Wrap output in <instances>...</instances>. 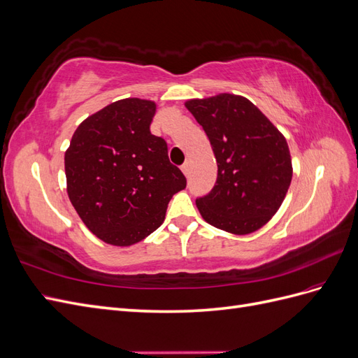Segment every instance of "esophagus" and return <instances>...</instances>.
Wrapping results in <instances>:
<instances>
[{
  "mask_svg": "<svg viewBox=\"0 0 358 358\" xmlns=\"http://www.w3.org/2000/svg\"><path fill=\"white\" fill-rule=\"evenodd\" d=\"M189 170H191V164H189V161H185V164L182 166V171H183V175L188 176V175H189Z\"/></svg>",
  "mask_w": 358,
  "mask_h": 358,
  "instance_id": "34e87169",
  "label": "esophagus"
}]
</instances>
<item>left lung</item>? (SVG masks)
I'll list each match as a JSON object with an SVG mask.
<instances>
[{"label":"left lung","instance_id":"1","mask_svg":"<svg viewBox=\"0 0 358 358\" xmlns=\"http://www.w3.org/2000/svg\"><path fill=\"white\" fill-rule=\"evenodd\" d=\"M185 107L208 134L218 164L213 189L196 200L203 220L237 236L259 230L278 212L291 183L284 134L242 95L192 99Z\"/></svg>","mask_w":358,"mask_h":358}]
</instances>
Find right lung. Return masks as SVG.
Listing matches in <instances>:
<instances>
[{
  "mask_svg": "<svg viewBox=\"0 0 358 358\" xmlns=\"http://www.w3.org/2000/svg\"><path fill=\"white\" fill-rule=\"evenodd\" d=\"M157 104L124 99L88 116L64 157L67 192L83 224L113 246L154 233L169 201L187 187L169 161L164 138L150 133Z\"/></svg>",
  "mask_w": 358,
  "mask_h": 358,
  "instance_id": "right-lung-1",
  "label": "right lung"
}]
</instances>
